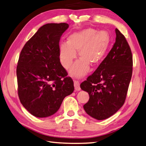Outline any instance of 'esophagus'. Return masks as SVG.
I'll list each match as a JSON object with an SVG mask.
<instances>
[{"instance_id":"34e87169","label":"esophagus","mask_w":146,"mask_h":146,"mask_svg":"<svg viewBox=\"0 0 146 146\" xmlns=\"http://www.w3.org/2000/svg\"><path fill=\"white\" fill-rule=\"evenodd\" d=\"M74 88H75V90L78 91L81 90V88H80V85H79V82L77 81H75L74 82Z\"/></svg>"}]
</instances>
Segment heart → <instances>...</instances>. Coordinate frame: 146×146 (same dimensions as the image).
I'll return each instance as SVG.
<instances>
[{
  "label": "heart",
  "instance_id": "1",
  "mask_svg": "<svg viewBox=\"0 0 146 146\" xmlns=\"http://www.w3.org/2000/svg\"><path fill=\"white\" fill-rule=\"evenodd\" d=\"M111 42L110 34L106 31H97L85 29L73 33L67 39V43L59 46V58L65 69H69L77 57L78 51L81 59L71 68L70 74L81 76L88 72L90 64L95 66L102 61Z\"/></svg>",
  "mask_w": 146,
  "mask_h": 146
}]
</instances>
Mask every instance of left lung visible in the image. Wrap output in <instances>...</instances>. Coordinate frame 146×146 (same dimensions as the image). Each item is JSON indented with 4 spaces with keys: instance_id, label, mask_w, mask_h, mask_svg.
<instances>
[{
    "instance_id": "8db88e82",
    "label": "left lung",
    "mask_w": 146,
    "mask_h": 146,
    "mask_svg": "<svg viewBox=\"0 0 146 146\" xmlns=\"http://www.w3.org/2000/svg\"><path fill=\"white\" fill-rule=\"evenodd\" d=\"M115 33V42L108 54L80 85L90 95V100L83 106L85 111L99 120L110 117L123 106L132 77L131 50L117 28Z\"/></svg>"
}]
</instances>
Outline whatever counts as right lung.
I'll list each match as a JSON object with an SVG mask.
<instances>
[{"instance_id": "right-lung-1", "label": "right lung", "mask_w": 146, "mask_h": 146, "mask_svg": "<svg viewBox=\"0 0 146 146\" xmlns=\"http://www.w3.org/2000/svg\"><path fill=\"white\" fill-rule=\"evenodd\" d=\"M69 25H44L23 48L17 62V91L23 106L35 117L51 116L65 97L73 93L74 82L59 58V41Z\"/></svg>"}]
</instances>
